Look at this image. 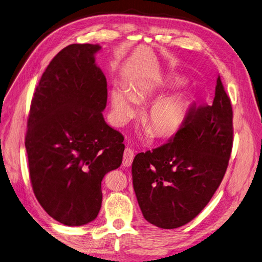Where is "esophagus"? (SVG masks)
<instances>
[{
  "instance_id": "obj_1",
  "label": "esophagus",
  "mask_w": 262,
  "mask_h": 262,
  "mask_svg": "<svg viewBox=\"0 0 262 262\" xmlns=\"http://www.w3.org/2000/svg\"><path fill=\"white\" fill-rule=\"evenodd\" d=\"M134 160V151L130 148H126L123 157V166H130Z\"/></svg>"
}]
</instances>
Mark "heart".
Instances as JSON below:
<instances>
[{
	"instance_id": "1",
	"label": "heart",
	"mask_w": 262,
	"mask_h": 262,
	"mask_svg": "<svg viewBox=\"0 0 262 262\" xmlns=\"http://www.w3.org/2000/svg\"><path fill=\"white\" fill-rule=\"evenodd\" d=\"M146 90L132 88L128 92L121 88L113 89L111 94L112 113L119 124H125L135 114L134 99L145 97ZM184 120V108L180 99L175 97L158 100L150 106L148 121L158 135H170L180 127Z\"/></svg>"
}]
</instances>
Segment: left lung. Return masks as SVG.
Segmentation results:
<instances>
[{
    "label": "left lung",
    "instance_id": "8db88e82",
    "mask_svg": "<svg viewBox=\"0 0 262 262\" xmlns=\"http://www.w3.org/2000/svg\"><path fill=\"white\" fill-rule=\"evenodd\" d=\"M233 147V110L220 76L211 104L191 105L164 145L140 152L132 164L143 217L161 229L190 222L220 186Z\"/></svg>",
    "mask_w": 262,
    "mask_h": 262
}]
</instances>
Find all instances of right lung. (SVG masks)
<instances>
[{"label":"right lung","mask_w":262,"mask_h":262,"mask_svg":"<svg viewBox=\"0 0 262 262\" xmlns=\"http://www.w3.org/2000/svg\"><path fill=\"white\" fill-rule=\"evenodd\" d=\"M98 45H71L42 74L31 100L25 147L32 190L64 225L94 221L101 182L122 164L123 135L105 123L106 78L96 65Z\"/></svg>","instance_id":"right-lung-1"}]
</instances>
